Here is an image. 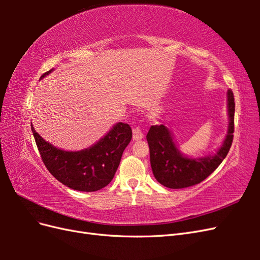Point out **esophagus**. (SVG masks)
Here are the masks:
<instances>
[{
    "label": "esophagus",
    "instance_id": "esophagus-1",
    "mask_svg": "<svg viewBox=\"0 0 260 260\" xmlns=\"http://www.w3.org/2000/svg\"><path fill=\"white\" fill-rule=\"evenodd\" d=\"M132 138H133V140L135 141H138V140H142L143 139V137H144V135H143V132L141 131V128L140 127H136L135 129L132 130Z\"/></svg>",
    "mask_w": 260,
    "mask_h": 260
}]
</instances>
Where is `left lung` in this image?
<instances>
[{
  "label": "left lung",
  "mask_w": 260,
  "mask_h": 260,
  "mask_svg": "<svg viewBox=\"0 0 260 260\" xmlns=\"http://www.w3.org/2000/svg\"><path fill=\"white\" fill-rule=\"evenodd\" d=\"M229 125L226 135L215 154L188 157L181 153L172 132L164 123L152 125L146 136L153 175L158 182L169 188H183L198 184L214 172L230 151L234 132V96L226 93Z\"/></svg>",
  "instance_id": "obj_1"
}]
</instances>
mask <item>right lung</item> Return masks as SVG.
<instances>
[{
  "mask_svg": "<svg viewBox=\"0 0 260 260\" xmlns=\"http://www.w3.org/2000/svg\"><path fill=\"white\" fill-rule=\"evenodd\" d=\"M54 69L43 74L40 80ZM36 143L45 167L59 182L73 190L94 192L113 180L124 148L132 139L128 123L117 122L95 144L81 151H65L45 141L31 124Z\"/></svg>",
  "mask_w": 260,
  "mask_h": 260,
  "instance_id": "right-lung-1",
  "label": "right lung"
}]
</instances>
